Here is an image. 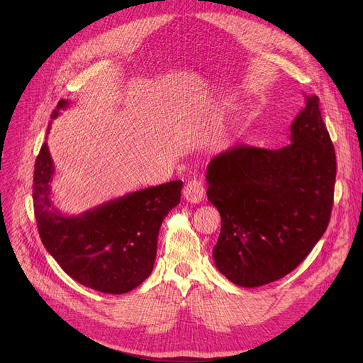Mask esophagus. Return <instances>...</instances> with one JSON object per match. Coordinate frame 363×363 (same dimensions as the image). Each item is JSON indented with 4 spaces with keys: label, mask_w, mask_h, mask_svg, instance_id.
Listing matches in <instances>:
<instances>
[{
    "label": "esophagus",
    "mask_w": 363,
    "mask_h": 363,
    "mask_svg": "<svg viewBox=\"0 0 363 363\" xmlns=\"http://www.w3.org/2000/svg\"><path fill=\"white\" fill-rule=\"evenodd\" d=\"M203 197H204V185H203L201 179H199L196 177L189 179L184 188V199L188 203L197 204L203 200Z\"/></svg>",
    "instance_id": "1"
}]
</instances>
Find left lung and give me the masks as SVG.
<instances>
[{"mask_svg": "<svg viewBox=\"0 0 363 363\" xmlns=\"http://www.w3.org/2000/svg\"><path fill=\"white\" fill-rule=\"evenodd\" d=\"M304 97L306 106L291 123V144L234 145L207 166V199L222 223L215 264L240 287H260L294 271L328 226L335 151L319 99Z\"/></svg>", "mask_w": 363, "mask_h": 363, "instance_id": "obj_1", "label": "left lung"}]
</instances>
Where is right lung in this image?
Instances as JSON below:
<instances>
[{"instance_id": "add662e5", "label": "right lung", "mask_w": 363, "mask_h": 363, "mask_svg": "<svg viewBox=\"0 0 363 363\" xmlns=\"http://www.w3.org/2000/svg\"><path fill=\"white\" fill-rule=\"evenodd\" d=\"M69 107L60 100L51 119ZM50 132V125L47 133ZM54 164L47 143L35 162L33 207L47 252L74 281L107 294H123L151 274L166 215L179 204L182 181H170L66 216L51 200Z\"/></svg>"}]
</instances>
